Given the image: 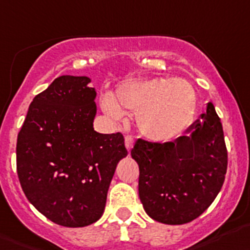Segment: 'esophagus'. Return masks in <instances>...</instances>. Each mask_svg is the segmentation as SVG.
I'll list each match as a JSON object with an SVG mask.
<instances>
[{
	"label": "esophagus",
	"mask_w": 250,
	"mask_h": 250,
	"mask_svg": "<svg viewBox=\"0 0 250 250\" xmlns=\"http://www.w3.org/2000/svg\"><path fill=\"white\" fill-rule=\"evenodd\" d=\"M125 146H126L127 151H130L134 146V139L131 136H126L125 137Z\"/></svg>",
	"instance_id": "esophagus-1"
}]
</instances>
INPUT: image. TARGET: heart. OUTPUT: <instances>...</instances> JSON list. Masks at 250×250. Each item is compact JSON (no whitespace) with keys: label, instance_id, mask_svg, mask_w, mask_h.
Returning a JSON list of instances; mask_svg holds the SVG:
<instances>
[{"label":"heart","instance_id":"b5f03b06","mask_svg":"<svg viewBox=\"0 0 250 250\" xmlns=\"http://www.w3.org/2000/svg\"><path fill=\"white\" fill-rule=\"evenodd\" d=\"M102 109L110 119L120 120L136 114L140 134L153 143H168L185 132L196 110V93L185 79L148 78L129 82L116 89L115 98L104 94Z\"/></svg>","mask_w":250,"mask_h":250}]
</instances>
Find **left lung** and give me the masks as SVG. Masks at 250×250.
<instances>
[{
	"label": "left lung",
	"mask_w": 250,
	"mask_h": 250,
	"mask_svg": "<svg viewBox=\"0 0 250 250\" xmlns=\"http://www.w3.org/2000/svg\"><path fill=\"white\" fill-rule=\"evenodd\" d=\"M131 157L140 170V201L153 221L176 226L200 217L221 191L228 164L213 104L208 103L187 134L172 143L139 139Z\"/></svg>",
	"instance_id": "1"
}]
</instances>
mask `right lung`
I'll list each match as a JSON object with an SVG mask.
<instances>
[{
	"label": "right lung",
	"instance_id": "add662e5",
	"mask_svg": "<svg viewBox=\"0 0 250 250\" xmlns=\"http://www.w3.org/2000/svg\"><path fill=\"white\" fill-rule=\"evenodd\" d=\"M90 78L62 75L34 97L17 137V173L27 200L49 221L78 228L100 219L124 136L94 130Z\"/></svg>",
	"mask_w": 250,
	"mask_h": 250
}]
</instances>
